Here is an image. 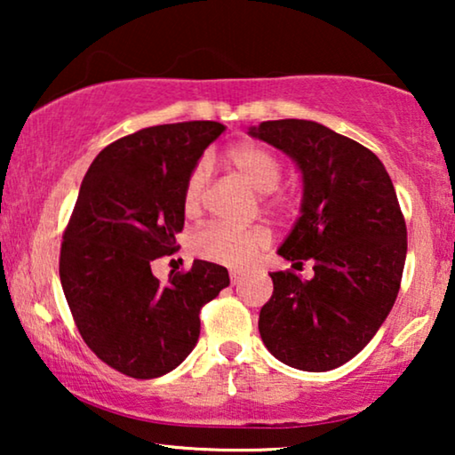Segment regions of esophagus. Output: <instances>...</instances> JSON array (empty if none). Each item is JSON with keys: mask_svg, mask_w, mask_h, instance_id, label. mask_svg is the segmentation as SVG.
Returning <instances> with one entry per match:
<instances>
[{"mask_svg": "<svg viewBox=\"0 0 455 455\" xmlns=\"http://www.w3.org/2000/svg\"><path fill=\"white\" fill-rule=\"evenodd\" d=\"M242 275H244V273H242V271H235V269H234V271H229V279H232V283H234V285L240 282Z\"/></svg>", "mask_w": 455, "mask_h": 455, "instance_id": "esophagus-1", "label": "esophagus"}]
</instances>
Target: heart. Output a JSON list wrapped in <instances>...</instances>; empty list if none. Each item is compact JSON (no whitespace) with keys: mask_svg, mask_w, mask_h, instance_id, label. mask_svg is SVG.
<instances>
[{"mask_svg":"<svg viewBox=\"0 0 455 455\" xmlns=\"http://www.w3.org/2000/svg\"><path fill=\"white\" fill-rule=\"evenodd\" d=\"M228 159L234 170L254 190L260 192V195H267V207L282 211V213H290L296 207V198L291 195H283V192L273 195V190L282 184L283 164L277 157V153L271 151L269 147L259 145V142H244V145L232 148ZM209 173V164L203 159L192 167L188 178H186L182 195V207L186 215H196L201 211ZM269 242L271 234L265 226L238 229L223 226V223H209V226L201 228L192 235L190 246L196 257L211 260V263L244 267L252 263L269 246Z\"/></svg>","mask_w":455,"mask_h":455,"instance_id":"obj_1","label":"heart"}]
</instances>
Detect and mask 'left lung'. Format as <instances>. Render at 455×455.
<instances>
[{"label": "left lung", "mask_w": 455, "mask_h": 455, "mask_svg": "<svg viewBox=\"0 0 455 455\" xmlns=\"http://www.w3.org/2000/svg\"><path fill=\"white\" fill-rule=\"evenodd\" d=\"M248 134L300 167V217L277 252L296 269L313 260L315 271L308 282L271 273L260 338L294 369H338L369 344L400 291L408 240L395 188L375 153L323 124L273 120Z\"/></svg>", "instance_id": "obj_1"}]
</instances>
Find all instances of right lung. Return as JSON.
Here are the masks:
<instances>
[{"mask_svg":"<svg viewBox=\"0 0 455 455\" xmlns=\"http://www.w3.org/2000/svg\"><path fill=\"white\" fill-rule=\"evenodd\" d=\"M226 126L182 122L117 139L92 161L64 229L60 279L86 346L111 369L155 379L196 346L201 308L229 285L228 269L195 260L153 275L178 251L182 195L192 167Z\"/></svg>","mask_w":455,"mask_h":455,"instance_id":"1","label":"right lung"}]
</instances>
